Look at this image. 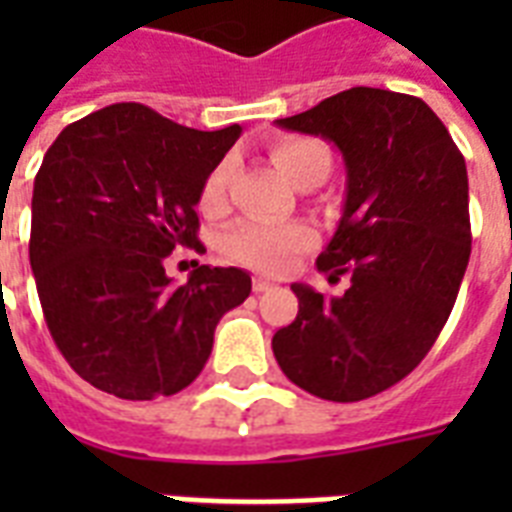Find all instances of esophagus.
<instances>
[{"label":"esophagus","mask_w":512,"mask_h":512,"mask_svg":"<svg viewBox=\"0 0 512 512\" xmlns=\"http://www.w3.org/2000/svg\"><path fill=\"white\" fill-rule=\"evenodd\" d=\"M252 289H255L257 295H260V292H268V289H273V281L263 279V276H255V279H252Z\"/></svg>","instance_id":"34e87169"}]
</instances>
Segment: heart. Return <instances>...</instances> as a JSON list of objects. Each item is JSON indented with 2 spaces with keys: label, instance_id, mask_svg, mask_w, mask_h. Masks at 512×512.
<instances>
[{
  "label": "heart",
  "instance_id": "b5f03b06",
  "mask_svg": "<svg viewBox=\"0 0 512 512\" xmlns=\"http://www.w3.org/2000/svg\"><path fill=\"white\" fill-rule=\"evenodd\" d=\"M271 159L297 188H313L324 183L332 167L329 148L316 138L279 140L273 143ZM228 183H231V162L225 159L215 164L201 183L199 209L204 215H223L228 207ZM311 239V231L303 223H239L220 236V249L236 263L257 271L279 273L297 252H303L311 244Z\"/></svg>",
  "mask_w": 512,
  "mask_h": 512
}]
</instances>
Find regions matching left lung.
<instances>
[{"instance_id":"8db88e82","label":"left lung","mask_w":512,"mask_h":512,"mask_svg":"<svg viewBox=\"0 0 512 512\" xmlns=\"http://www.w3.org/2000/svg\"><path fill=\"white\" fill-rule=\"evenodd\" d=\"M340 148L345 207L316 260L340 297L292 284L300 311L273 335L281 372L327 401H364L404 380L438 340L470 260L468 170L425 100L350 87L276 119Z\"/></svg>"}]
</instances>
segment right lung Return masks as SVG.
I'll return each mask as SVG.
<instances>
[{
  "mask_svg": "<svg viewBox=\"0 0 512 512\" xmlns=\"http://www.w3.org/2000/svg\"><path fill=\"white\" fill-rule=\"evenodd\" d=\"M241 127L201 132L140 103L68 124L31 199V271L44 321L82 380L127 401L188 388L217 321L252 292L241 268L199 265L183 287L164 260L199 249V191Z\"/></svg>",
  "mask_w": 512,
  "mask_h": 512,
  "instance_id": "1",
  "label": "right lung"
}]
</instances>
